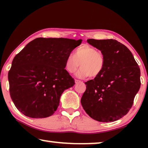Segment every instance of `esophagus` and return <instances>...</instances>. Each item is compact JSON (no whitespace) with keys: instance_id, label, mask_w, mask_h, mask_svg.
I'll return each mask as SVG.
<instances>
[{"instance_id":"1","label":"esophagus","mask_w":148,"mask_h":148,"mask_svg":"<svg viewBox=\"0 0 148 148\" xmlns=\"http://www.w3.org/2000/svg\"><path fill=\"white\" fill-rule=\"evenodd\" d=\"M80 82H81V81H79V80H77V79H75V84H79V83H80Z\"/></svg>"}]
</instances>
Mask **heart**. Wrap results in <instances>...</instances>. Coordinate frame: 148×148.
I'll use <instances>...</instances> for the list:
<instances>
[{"label":"heart","instance_id":"heart-1","mask_svg":"<svg viewBox=\"0 0 148 148\" xmlns=\"http://www.w3.org/2000/svg\"><path fill=\"white\" fill-rule=\"evenodd\" d=\"M80 65L76 76L86 78L90 76L95 77L99 76L104 70L105 59L101 51L89 45H83L76 49L74 56L70 55L65 61V69L69 73H74Z\"/></svg>","mask_w":148,"mask_h":148}]
</instances>
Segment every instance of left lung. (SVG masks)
I'll use <instances>...</instances> for the list:
<instances>
[{
    "instance_id": "8db88e82",
    "label": "left lung",
    "mask_w": 148,
    "mask_h": 148,
    "mask_svg": "<svg viewBox=\"0 0 148 148\" xmlns=\"http://www.w3.org/2000/svg\"><path fill=\"white\" fill-rule=\"evenodd\" d=\"M87 42L101 51L105 65L99 76L85 83L82 107L96 121H117L128 113L139 91L140 68L131 51L116 40Z\"/></svg>"
}]
</instances>
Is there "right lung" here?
Instances as JSON below:
<instances>
[{"label":"right lung","mask_w":148,"mask_h":148,"mask_svg":"<svg viewBox=\"0 0 148 148\" xmlns=\"http://www.w3.org/2000/svg\"><path fill=\"white\" fill-rule=\"evenodd\" d=\"M82 40L38 38L16 55L8 72L10 93L19 111L31 118L54 114L64 90L74 80L65 61Z\"/></svg>","instance_id":"obj_1"}]
</instances>
